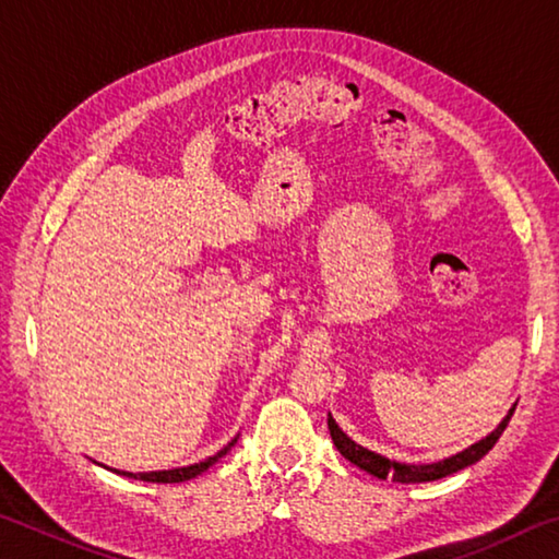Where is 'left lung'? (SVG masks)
I'll return each mask as SVG.
<instances>
[{
	"instance_id": "obj_1",
	"label": "left lung",
	"mask_w": 559,
	"mask_h": 559,
	"mask_svg": "<svg viewBox=\"0 0 559 559\" xmlns=\"http://www.w3.org/2000/svg\"><path fill=\"white\" fill-rule=\"evenodd\" d=\"M513 412H515V406H510L508 414L503 416V421H500L498 427L488 433V437H484L476 443H471L468 449L453 453V456H447V459L433 461V463H402V461L386 459V456H382V453H374L370 449L359 447L357 441L349 439L347 433L337 427L333 414H328V429H330V437H333V443L337 447V451L343 453L349 463H355L357 468L370 473V476L382 478V480L390 478V480H394V484H427V480L447 478V476H451V473H456L461 468L471 466V463L484 459L486 453L496 447L500 433L506 431Z\"/></svg>"
}]
</instances>
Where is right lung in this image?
<instances>
[{
    "label": "right lung",
    "mask_w": 559,
    "mask_h": 559,
    "mask_svg": "<svg viewBox=\"0 0 559 559\" xmlns=\"http://www.w3.org/2000/svg\"><path fill=\"white\" fill-rule=\"evenodd\" d=\"M236 439H239V437H234L229 443H226V447H224L222 451H216L214 456L204 459V461H200V463H192V466L169 468V471H150V473H130V471H118V468H110V471H112V473H118V476H128V478L147 480V484H182V480H189V478L202 476V473H204L206 468L214 466V463L219 461L222 456H226V453H229V451H231V447L236 443ZM100 466H103V463H100ZM103 468H108V466H103Z\"/></svg>",
    "instance_id": "right-lung-1"
}]
</instances>
